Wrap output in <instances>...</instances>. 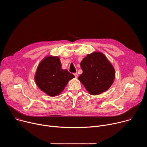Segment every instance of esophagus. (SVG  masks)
I'll use <instances>...</instances> for the list:
<instances>
[{"mask_svg": "<svg viewBox=\"0 0 147 147\" xmlns=\"http://www.w3.org/2000/svg\"><path fill=\"white\" fill-rule=\"evenodd\" d=\"M74 76H75V77H76V78H77V77H78V73H74Z\"/></svg>", "mask_w": 147, "mask_h": 147, "instance_id": "1", "label": "esophagus"}]
</instances>
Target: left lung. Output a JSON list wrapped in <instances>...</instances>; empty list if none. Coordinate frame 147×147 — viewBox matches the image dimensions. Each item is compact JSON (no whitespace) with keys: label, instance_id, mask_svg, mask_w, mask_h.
<instances>
[{"label":"left lung","instance_id":"left-lung-1","mask_svg":"<svg viewBox=\"0 0 147 147\" xmlns=\"http://www.w3.org/2000/svg\"><path fill=\"white\" fill-rule=\"evenodd\" d=\"M80 66L82 73L78 79L91 95L102 94L112 85L115 70L102 53L94 52L88 54L81 61Z\"/></svg>","mask_w":147,"mask_h":147}]
</instances>
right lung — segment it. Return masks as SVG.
I'll list each match as a JSON object with an SVG mask.
<instances>
[{
    "instance_id": "add662e5",
    "label": "right lung",
    "mask_w": 147,
    "mask_h": 147,
    "mask_svg": "<svg viewBox=\"0 0 147 147\" xmlns=\"http://www.w3.org/2000/svg\"><path fill=\"white\" fill-rule=\"evenodd\" d=\"M74 76L67 70L61 69L57 56H47L39 64L35 76L38 87L50 96L59 95Z\"/></svg>"
}]
</instances>
